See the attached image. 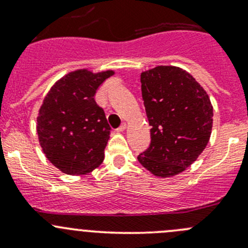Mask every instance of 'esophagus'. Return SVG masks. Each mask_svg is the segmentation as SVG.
<instances>
[{"mask_svg":"<svg viewBox=\"0 0 248 248\" xmlns=\"http://www.w3.org/2000/svg\"><path fill=\"white\" fill-rule=\"evenodd\" d=\"M126 127H127V124H124H124H122L121 126H120L119 128H117V131H119V132H122V131H124V129H126Z\"/></svg>","mask_w":248,"mask_h":248,"instance_id":"1","label":"esophagus"}]
</instances>
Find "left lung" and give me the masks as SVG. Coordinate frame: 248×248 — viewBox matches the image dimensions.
Wrapping results in <instances>:
<instances>
[{
  "mask_svg": "<svg viewBox=\"0 0 248 248\" xmlns=\"http://www.w3.org/2000/svg\"><path fill=\"white\" fill-rule=\"evenodd\" d=\"M150 146L138 156L144 168L170 177L188 168L209 142L212 110L209 96L179 67L158 66L140 76Z\"/></svg>",
  "mask_w": 248,
  "mask_h": 248,
  "instance_id": "obj_1",
  "label": "left lung"
}]
</instances>
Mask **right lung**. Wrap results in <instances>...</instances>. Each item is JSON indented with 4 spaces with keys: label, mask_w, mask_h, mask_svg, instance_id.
Listing matches in <instances>:
<instances>
[{
    "label": "right lung",
    "mask_w": 248,
    "mask_h": 248,
    "mask_svg": "<svg viewBox=\"0 0 248 248\" xmlns=\"http://www.w3.org/2000/svg\"><path fill=\"white\" fill-rule=\"evenodd\" d=\"M112 74L72 72L44 98L37 117L39 144L46 158L66 174H86L103 162L111 128L94 94Z\"/></svg>",
    "instance_id": "obj_1"
}]
</instances>
